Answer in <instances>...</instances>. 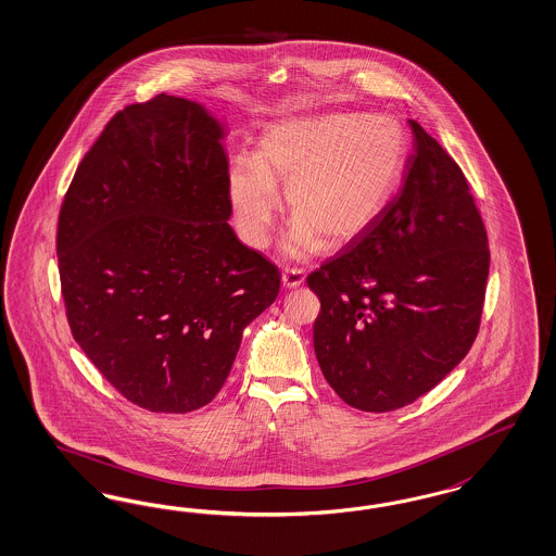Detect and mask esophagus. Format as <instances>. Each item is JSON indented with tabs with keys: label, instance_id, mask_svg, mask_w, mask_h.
<instances>
[{
	"label": "esophagus",
	"instance_id": "1",
	"mask_svg": "<svg viewBox=\"0 0 556 556\" xmlns=\"http://www.w3.org/2000/svg\"><path fill=\"white\" fill-rule=\"evenodd\" d=\"M305 282V269L287 268L282 271V285L287 288H299Z\"/></svg>",
	"mask_w": 556,
	"mask_h": 556
}]
</instances>
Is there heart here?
<instances>
[{"mask_svg":"<svg viewBox=\"0 0 556 556\" xmlns=\"http://www.w3.org/2000/svg\"><path fill=\"white\" fill-rule=\"evenodd\" d=\"M405 130L389 114H321L271 125L255 160H237L229 197L241 237L266 248L287 184L294 225L285 239L290 257L319 245L338 248L364 233L380 215L401 176Z\"/></svg>","mask_w":556,"mask_h":556,"instance_id":"heart-1","label":"heart"}]
</instances>
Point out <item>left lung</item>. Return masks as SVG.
Returning a JSON list of instances; mask_svg holds the SVG:
<instances>
[{
	"label": "left lung",
	"instance_id": "8db88e82",
	"mask_svg": "<svg viewBox=\"0 0 556 556\" xmlns=\"http://www.w3.org/2000/svg\"><path fill=\"white\" fill-rule=\"evenodd\" d=\"M401 190L338 257L308 274L323 377L359 412L401 409L465 358L489 276L483 216L458 163L409 121Z\"/></svg>",
	"mask_w": 556,
	"mask_h": 556
}]
</instances>
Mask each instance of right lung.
Instances as JSON below:
<instances>
[{
  "label": "right lung",
  "mask_w": 556,
  "mask_h": 556,
  "mask_svg": "<svg viewBox=\"0 0 556 556\" xmlns=\"http://www.w3.org/2000/svg\"><path fill=\"white\" fill-rule=\"evenodd\" d=\"M206 110L167 93L116 112L63 198L56 257L73 340L130 403L208 405L280 271L229 227V163Z\"/></svg>",
  "instance_id": "1"
}]
</instances>
